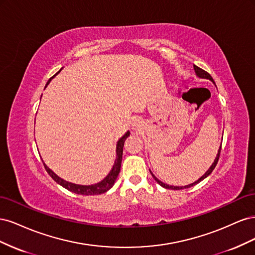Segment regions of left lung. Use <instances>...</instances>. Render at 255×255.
<instances>
[{"label":"left lung","mask_w":255,"mask_h":255,"mask_svg":"<svg viewBox=\"0 0 255 255\" xmlns=\"http://www.w3.org/2000/svg\"><path fill=\"white\" fill-rule=\"evenodd\" d=\"M194 68H195V71H196V73H197V75L199 76V78H202V79H208V80H211V81H213L214 82V80H213V78L211 76V74L208 73V72H206L205 70H203V69H201V68H199L198 66H196V65H194ZM215 83V82H214ZM220 151H221V145H220V148H219V151H218V154H217V156H216V158H215V160H214V163H213V165L211 166V168L208 169V170L205 172V174L204 175H202L201 177H200V179L198 180V181H196L195 183H192V184H189V185H186V186H182V187H179V186H169V185H167V184H164L163 182H160L158 179H156L155 176H154V174L153 173H151L152 174V176L154 177V180H155L160 186H163V187H165V188H167V189H174V190H179V189H184V188H189V187H191V186H194V185H196V184H198L199 182H201L202 180H204L206 176H208L210 175L211 173H212V171L214 170L215 169V167H216V165H217V163H218V159H219V156H220Z\"/></svg>","instance_id":"left-lung-1"}]
</instances>
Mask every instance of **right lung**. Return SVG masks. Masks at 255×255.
I'll return each mask as SVG.
<instances>
[{"label":"right lung","instance_id":"right-lung-1","mask_svg":"<svg viewBox=\"0 0 255 255\" xmlns=\"http://www.w3.org/2000/svg\"><path fill=\"white\" fill-rule=\"evenodd\" d=\"M60 71V70H59ZM58 71V72H59ZM57 72V73H58ZM56 73V74H57ZM51 79L48 81L47 85L50 83ZM129 136V132L126 133L125 136H122L118 143H117V157H116V160H115V164L113 166V169L111 170V172L109 173V175H107L105 179L103 181H101L100 183H97L95 185H88V186H86V185H76V184H72V183H69V182H66L64 181L63 179H60L59 176H57L55 173H54L51 169H49L47 167V165H44V168L45 170H47V172L50 174V176L52 177V179L55 181L56 183H58L59 185H61V186L65 187L66 189L70 190L72 192H74V194H78V195H85V196H92V195H100V194H104L105 191H107L109 189H111L113 187V185L116 181V179H117V176L120 172V167H121V160H122V152H123V145H125V141L127 138Z\"/></svg>","mask_w":255,"mask_h":255}]
</instances>
